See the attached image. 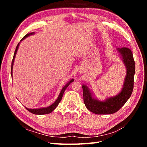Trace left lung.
Masks as SVG:
<instances>
[{
    "instance_id": "8db88e82",
    "label": "left lung",
    "mask_w": 147,
    "mask_h": 147,
    "mask_svg": "<svg viewBox=\"0 0 147 147\" xmlns=\"http://www.w3.org/2000/svg\"><path fill=\"white\" fill-rule=\"evenodd\" d=\"M121 55L122 61L126 67V75L124 78L123 88L117 95L99 100L93 97V93L85 85H82L83 100L86 107L96 114H111L118 111L131 95L134 85V76L135 73V63L132 52L128 48H118Z\"/></svg>"
}]
</instances>
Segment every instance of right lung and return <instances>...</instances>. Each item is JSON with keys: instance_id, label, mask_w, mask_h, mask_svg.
<instances>
[{"instance_id": "right-lung-1", "label": "right lung", "mask_w": 147, "mask_h": 147, "mask_svg": "<svg viewBox=\"0 0 147 147\" xmlns=\"http://www.w3.org/2000/svg\"><path fill=\"white\" fill-rule=\"evenodd\" d=\"M35 33L34 32H32V33H28L26 34V35L24 36L23 38H22L21 40H20V42L21 41H23V40L24 39H25L26 37L29 36L30 35H33V34ZM20 42L18 43L16 48V50H15V52H14V56H13V59H12V64H11V76L12 77V68H13V64H14V59H15V57H16V54L17 53V51L18 49L19 48V45H20ZM74 82V79H72L66 85H65L63 88H62L61 92H60V94H59V96L57 99L53 103V104L52 105H51L50 106H49V107H43V108H39V109H28V108H26V109H27L28 111H30V112H32V113L34 114H36V115H43V114H49V113H51V112L54 110V109L57 107L59 102H60L61 101V99L62 98V96H63V94L65 92V89H66L67 88V86L70 85V83H71L72 82Z\"/></svg>"}]
</instances>
